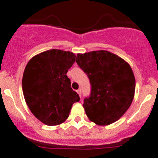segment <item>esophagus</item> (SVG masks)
<instances>
[{"label": "esophagus", "instance_id": "obj_1", "mask_svg": "<svg viewBox=\"0 0 158 158\" xmlns=\"http://www.w3.org/2000/svg\"><path fill=\"white\" fill-rule=\"evenodd\" d=\"M77 92H78V94H79V96H82V90H81V89H79L77 90Z\"/></svg>", "mask_w": 158, "mask_h": 158}]
</instances>
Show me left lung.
<instances>
[{
    "label": "left lung",
    "mask_w": 158,
    "mask_h": 158,
    "mask_svg": "<svg viewBox=\"0 0 158 158\" xmlns=\"http://www.w3.org/2000/svg\"><path fill=\"white\" fill-rule=\"evenodd\" d=\"M76 63L91 85L90 95L83 103L89 120L99 125L118 120L135 95V79L128 63L106 50L77 54Z\"/></svg>",
    "instance_id": "obj_1"
}]
</instances>
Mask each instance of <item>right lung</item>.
<instances>
[{
    "instance_id": "obj_1",
    "label": "right lung",
    "mask_w": 158,
    "mask_h": 158,
    "mask_svg": "<svg viewBox=\"0 0 158 158\" xmlns=\"http://www.w3.org/2000/svg\"><path fill=\"white\" fill-rule=\"evenodd\" d=\"M75 61L73 52L50 49L27 64L22 79L25 101L33 115L45 125L64 122L73 103L80 100L66 75Z\"/></svg>"
}]
</instances>
